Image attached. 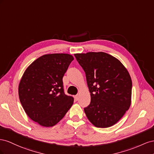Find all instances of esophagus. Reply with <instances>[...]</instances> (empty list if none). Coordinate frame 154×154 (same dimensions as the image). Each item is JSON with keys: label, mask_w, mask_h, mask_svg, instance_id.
I'll use <instances>...</instances> for the list:
<instances>
[{"label": "esophagus", "mask_w": 154, "mask_h": 154, "mask_svg": "<svg viewBox=\"0 0 154 154\" xmlns=\"http://www.w3.org/2000/svg\"><path fill=\"white\" fill-rule=\"evenodd\" d=\"M74 99H75V100H76V101H77V100L79 99V95H77L75 96L74 97Z\"/></svg>", "instance_id": "obj_1"}]
</instances>
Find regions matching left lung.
Masks as SVG:
<instances>
[{
	"label": "left lung",
	"mask_w": 154,
	"mask_h": 154,
	"mask_svg": "<svg viewBox=\"0 0 154 154\" xmlns=\"http://www.w3.org/2000/svg\"><path fill=\"white\" fill-rule=\"evenodd\" d=\"M84 69L91 95L85 108L88 120L98 128L115 125L131 104L132 82L119 60L104 52L74 55Z\"/></svg>",
	"instance_id": "obj_1"
}]
</instances>
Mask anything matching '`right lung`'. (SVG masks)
<instances>
[{"instance_id": "obj_1", "label": "right lung", "mask_w": 154, "mask_h": 154, "mask_svg": "<svg viewBox=\"0 0 154 154\" xmlns=\"http://www.w3.org/2000/svg\"><path fill=\"white\" fill-rule=\"evenodd\" d=\"M73 56L66 54L42 55L24 72L19 86L20 103L33 121L45 127L55 125L73 103L66 95L63 78Z\"/></svg>"}]
</instances>
